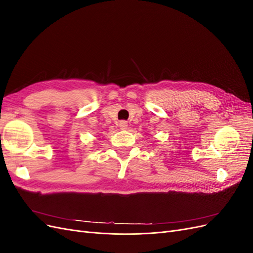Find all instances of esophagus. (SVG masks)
I'll list each match as a JSON object with an SVG mask.
<instances>
[{
  "mask_svg": "<svg viewBox=\"0 0 253 253\" xmlns=\"http://www.w3.org/2000/svg\"><path fill=\"white\" fill-rule=\"evenodd\" d=\"M119 127L121 129H126L127 127V122L126 121H120L119 122Z\"/></svg>",
  "mask_w": 253,
  "mask_h": 253,
  "instance_id": "34e87169",
  "label": "esophagus"
}]
</instances>
